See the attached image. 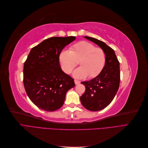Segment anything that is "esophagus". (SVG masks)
I'll list each match as a JSON object with an SVG mask.
<instances>
[{
  "mask_svg": "<svg viewBox=\"0 0 148 148\" xmlns=\"http://www.w3.org/2000/svg\"><path fill=\"white\" fill-rule=\"evenodd\" d=\"M74 82H75V84H78L80 83V81H78V80H77V79H75Z\"/></svg>",
  "mask_w": 148,
  "mask_h": 148,
  "instance_id": "34e87169",
  "label": "esophagus"
}]
</instances>
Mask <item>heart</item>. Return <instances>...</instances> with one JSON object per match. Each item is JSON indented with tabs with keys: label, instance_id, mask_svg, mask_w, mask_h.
<instances>
[{
	"label": "heart",
	"instance_id": "obj_1",
	"mask_svg": "<svg viewBox=\"0 0 148 148\" xmlns=\"http://www.w3.org/2000/svg\"><path fill=\"white\" fill-rule=\"evenodd\" d=\"M62 69L66 73H70L77 65L80 67L73 72L77 78H83L88 76L94 78L100 73L106 62L104 52L100 47H95L94 44L81 41L71 46L70 51H62L59 55Z\"/></svg>",
	"mask_w": 148,
	"mask_h": 148
}]
</instances>
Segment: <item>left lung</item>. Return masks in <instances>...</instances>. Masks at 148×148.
I'll list each match as a JSON object with an SVG mask.
<instances>
[{
	"label": "left lung",
	"mask_w": 148,
	"mask_h": 148,
	"mask_svg": "<svg viewBox=\"0 0 148 148\" xmlns=\"http://www.w3.org/2000/svg\"><path fill=\"white\" fill-rule=\"evenodd\" d=\"M84 38L97 44L106 55L105 65L101 73L96 78L81 83L86 88L80 97L82 105L90 111H99L110 104L118 91L120 80V63L114 51L106 43L93 38Z\"/></svg>",
	"instance_id": "1"
}]
</instances>
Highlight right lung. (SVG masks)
I'll return each mask as SVG.
<instances>
[{
  "label": "right lung",
  "mask_w": 148,
  "mask_h": 148,
  "mask_svg": "<svg viewBox=\"0 0 148 148\" xmlns=\"http://www.w3.org/2000/svg\"><path fill=\"white\" fill-rule=\"evenodd\" d=\"M75 36L52 37L31 49L24 64L23 84L28 96L39 109L52 112L63 106L74 79L65 73L59 63L63 49Z\"/></svg>",
  "instance_id": "1"
}]
</instances>
